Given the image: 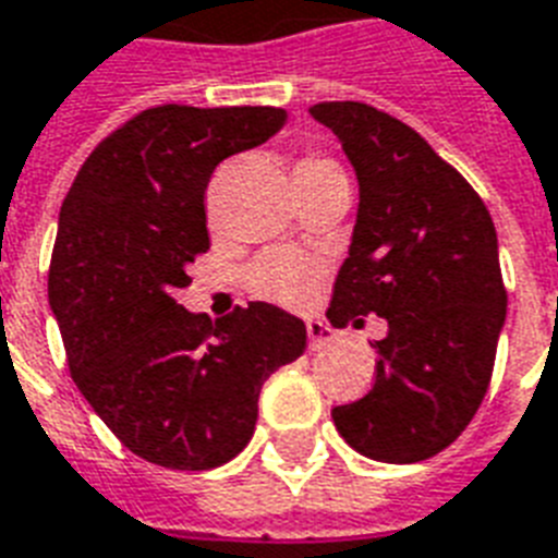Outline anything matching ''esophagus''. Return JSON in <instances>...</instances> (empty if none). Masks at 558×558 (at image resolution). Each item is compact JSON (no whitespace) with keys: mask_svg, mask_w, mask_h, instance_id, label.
Listing matches in <instances>:
<instances>
[{"mask_svg":"<svg viewBox=\"0 0 558 558\" xmlns=\"http://www.w3.org/2000/svg\"><path fill=\"white\" fill-rule=\"evenodd\" d=\"M305 328H308V347L311 349H323L328 347V343H335V328L328 326V323H323V319H308L305 323Z\"/></svg>","mask_w":558,"mask_h":558,"instance_id":"34e87169","label":"esophagus"}]
</instances>
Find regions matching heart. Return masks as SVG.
I'll list each match as a JSON object with an SVG mask.
<instances>
[{
	"instance_id": "heart-1",
	"label": "heart",
	"mask_w": 558,
	"mask_h": 558,
	"mask_svg": "<svg viewBox=\"0 0 558 558\" xmlns=\"http://www.w3.org/2000/svg\"><path fill=\"white\" fill-rule=\"evenodd\" d=\"M343 174L331 159L319 157H302L293 168V180H311V177H331ZM317 282V267L311 265L308 258L288 256V253H270L262 256L256 265L250 267L247 284L250 291L262 296V300L282 302V305H293V302L305 300V293L311 291V284Z\"/></svg>"
}]
</instances>
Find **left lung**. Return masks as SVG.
Returning a JSON list of instances; mask_svg holds the SVG:
<instances>
[{"mask_svg": "<svg viewBox=\"0 0 558 558\" xmlns=\"http://www.w3.org/2000/svg\"><path fill=\"white\" fill-rule=\"evenodd\" d=\"M357 177V215L328 319H387L375 384L331 410L340 436L378 463H418L463 434L489 390L507 319L489 209L413 128L361 101L308 110Z\"/></svg>", "mask_w": 558, "mask_h": 558, "instance_id": "obj_1", "label": "left lung"}]
</instances>
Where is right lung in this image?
<instances>
[{
    "instance_id": "1",
    "label": "right lung",
    "mask_w": 558,
    "mask_h": 558,
    "mask_svg": "<svg viewBox=\"0 0 558 558\" xmlns=\"http://www.w3.org/2000/svg\"><path fill=\"white\" fill-rule=\"evenodd\" d=\"M284 122L279 107L162 104L110 133L60 206L49 305L72 381L148 463H230L256 430L262 384L305 352V323L270 302L211 323L174 300L209 250L215 166Z\"/></svg>"
}]
</instances>
